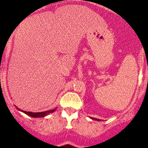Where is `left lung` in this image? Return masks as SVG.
Segmentation results:
<instances>
[{"instance_id":"8db88e82","label":"left lung","mask_w":148,"mask_h":148,"mask_svg":"<svg viewBox=\"0 0 148 148\" xmlns=\"http://www.w3.org/2000/svg\"><path fill=\"white\" fill-rule=\"evenodd\" d=\"M94 120H96V121H100V120L99 119H94Z\"/></svg>"}]
</instances>
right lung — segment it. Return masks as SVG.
<instances>
[{"mask_svg": "<svg viewBox=\"0 0 148 148\" xmlns=\"http://www.w3.org/2000/svg\"><path fill=\"white\" fill-rule=\"evenodd\" d=\"M18 109L20 110V111H21L22 112H23V113H25V114H27V116H31V117H33V118L44 117V116H47V115H48L49 113H53V112L55 111V109H52V110H50V111H45V112H40V113H32V112H28V111L27 112V111H22V110L19 109V108H18Z\"/></svg>", "mask_w": 148, "mask_h": 148, "instance_id": "right-lung-1", "label": "right lung"}]
</instances>
